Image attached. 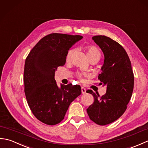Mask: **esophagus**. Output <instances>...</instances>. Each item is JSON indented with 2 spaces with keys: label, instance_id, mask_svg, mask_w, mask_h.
Wrapping results in <instances>:
<instances>
[{
  "label": "esophagus",
  "instance_id": "esophagus-1",
  "mask_svg": "<svg viewBox=\"0 0 148 148\" xmlns=\"http://www.w3.org/2000/svg\"><path fill=\"white\" fill-rule=\"evenodd\" d=\"M81 93H82L83 94L86 93V89L84 88V87H81Z\"/></svg>",
  "mask_w": 148,
  "mask_h": 148
}]
</instances>
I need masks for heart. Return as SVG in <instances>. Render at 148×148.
Listing matches in <instances>:
<instances>
[{
    "mask_svg": "<svg viewBox=\"0 0 148 148\" xmlns=\"http://www.w3.org/2000/svg\"><path fill=\"white\" fill-rule=\"evenodd\" d=\"M87 56L89 60L92 59H95L97 60H99L101 58V53H100L99 49L97 48L95 46H88L85 48ZM74 52L73 49H70L67 53V55H66V61L69 62L71 58V56L72 53ZM77 77L78 78H80L81 77V74H77Z\"/></svg>",
    "mask_w": 148,
    "mask_h": 148,
    "instance_id": "heart-1",
    "label": "heart"
}]
</instances>
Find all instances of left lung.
Here are the masks:
<instances>
[{
	"instance_id": "obj_1",
	"label": "left lung",
	"mask_w": 148,
	"mask_h": 148,
	"mask_svg": "<svg viewBox=\"0 0 148 148\" xmlns=\"http://www.w3.org/2000/svg\"><path fill=\"white\" fill-rule=\"evenodd\" d=\"M92 39L104 55L102 72L98 78L100 84L107 86V91L102 97L92 90L86 91L94 97L86 111L91 120L106 125L116 121L126 111L134 90V72L126 51L118 42L105 36H95Z\"/></svg>"
}]
</instances>
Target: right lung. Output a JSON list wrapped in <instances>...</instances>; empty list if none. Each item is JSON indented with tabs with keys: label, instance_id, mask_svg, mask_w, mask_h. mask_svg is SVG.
Instances as JSON below:
<instances>
[{
	"label": "right lung",
	"instance_id": "right-lung-1",
	"mask_svg": "<svg viewBox=\"0 0 148 148\" xmlns=\"http://www.w3.org/2000/svg\"><path fill=\"white\" fill-rule=\"evenodd\" d=\"M81 36L53 33L44 37L30 51L25 62L24 91L33 114L43 123L55 125L64 119L73 100L81 95L79 85L61 84L55 72L64 65L69 48Z\"/></svg>",
	"mask_w": 148,
	"mask_h": 148
}]
</instances>
